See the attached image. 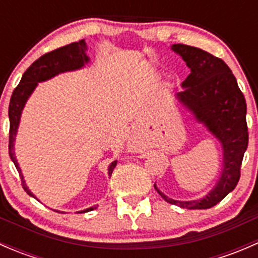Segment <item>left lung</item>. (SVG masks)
<instances>
[{"label":"left lung","mask_w":258,"mask_h":258,"mask_svg":"<svg viewBox=\"0 0 258 258\" xmlns=\"http://www.w3.org/2000/svg\"><path fill=\"white\" fill-rule=\"evenodd\" d=\"M191 74L182 82L178 100L217 137L223 148V168L215 188L199 201H176L155 188L166 202L188 210L211 209L235 189L241 177V165L248 146L246 100L230 67L221 58L192 46L172 45Z\"/></svg>","instance_id":"obj_1"}]
</instances>
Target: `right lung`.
<instances>
[{"instance_id":"right-lung-1","label":"right lung","mask_w":258,"mask_h":258,"mask_svg":"<svg viewBox=\"0 0 258 258\" xmlns=\"http://www.w3.org/2000/svg\"><path fill=\"white\" fill-rule=\"evenodd\" d=\"M87 51V46H86L85 40H81L79 42H72L70 45L59 47L53 51L45 53L41 56L40 58L36 59L32 64L27 69V71L23 74L22 79H21L18 86L14 90L10 100L9 106V117H10V137H9V153L11 157L12 162L16 166L18 173L21 176V182H22V187L30 196H33L32 192L27 188L23 179L22 173H21V168L18 166L16 157H15L14 151V142L15 137H16L18 123H20L21 112L23 110L26 101L30 97L31 93L33 92L35 87L37 86L38 82L41 81H46L51 77L56 76V75L61 74L64 71H74V70L81 69L85 63L90 61L88 56L86 54ZM117 161H113L108 167V176L112 175L113 168L116 167ZM96 207H90V209L81 211V212H88V211L95 210Z\"/></svg>"}]
</instances>
